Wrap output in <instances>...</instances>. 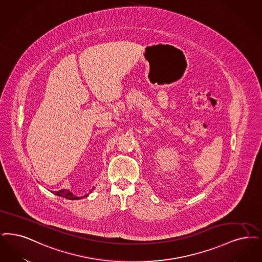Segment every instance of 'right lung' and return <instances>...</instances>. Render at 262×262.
I'll list each match as a JSON object with an SVG mask.
<instances>
[{
    "label": "right lung",
    "instance_id": "obj_1",
    "mask_svg": "<svg viewBox=\"0 0 262 262\" xmlns=\"http://www.w3.org/2000/svg\"><path fill=\"white\" fill-rule=\"evenodd\" d=\"M94 188L95 187H93V189L90 191V193H92L93 191H94ZM56 196H59V197H63V198H66V199L68 200H79L82 199V198H84V197H88L89 195H90V193L89 194H85L84 196H82V197H78V196H75L73 193L71 192V191H69L68 189H62V190H59V191H55V192H53Z\"/></svg>",
    "mask_w": 262,
    "mask_h": 262
}]
</instances>
